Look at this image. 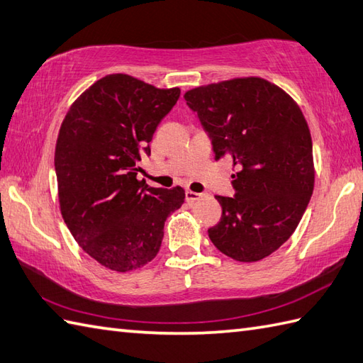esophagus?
Masks as SVG:
<instances>
[{
  "instance_id": "esophagus-1",
  "label": "esophagus",
  "mask_w": 363,
  "mask_h": 363,
  "mask_svg": "<svg viewBox=\"0 0 363 363\" xmlns=\"http://www.w3.org/2000/svg\"><path fill=\"white\" fill-rule=\"evenodd\" d=\"M203 196H205V194H200V192H194V191H186V192H184V197H186V202H188V203L196 202V200L202 199Z\"/></svg>"
}]
</instances>
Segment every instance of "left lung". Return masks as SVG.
Returning a JSON list of instances; mask_svg holds the SVG:
<instances>
[{
    "instance_id": "obj_1",
    "label": "left lung",
    "mask_w": 363,
    "mask_h": 363,
    "mask_svg": "<svg viewBox=\"0 0 363 363\" xmlns=\"http://www.w3.org/2000/svg\"><path fill=\"white\" fill-rule=\"evenodd\" d=\"M184 99L213 143L233 161L235 197L217 196L222 217L208 236L239 262L267 257L292 236L315 182L309 125L298 104L262 77L202 85Z\"/></svg>"
}]
</instances>
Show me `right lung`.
Instances as JSON below:
<instances>
[{
	"instance_id": "1",
	"label": "right lung",
	"mask_w": 363,
	"mask_h": 363,
	"mask_svg": "<svg viewBox=\"0 0 363 363\" xmlns=\"http://www.w3.org/2000/svg\"><path fill=\"white\" fill-rule=\"evenodd\" d=\"M179 98L177 86L108 74L72 102L60 125L54 166L62 217L84 252L110 270L125 273L154 259L167 216L184 202L180 186L136 179Z\"/></svg>"
}]
</instances>
